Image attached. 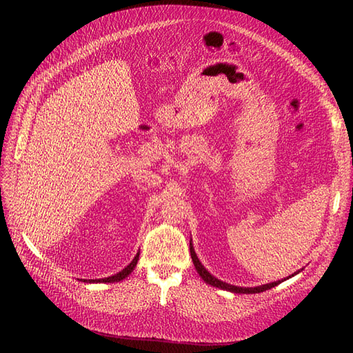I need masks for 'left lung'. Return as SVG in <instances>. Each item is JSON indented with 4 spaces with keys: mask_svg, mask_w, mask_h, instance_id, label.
<instances>
[{
    "mask_svg": "<svg viewBox=\"0 0 353 353\" xmlns=\"http://www.w3.org/2000/svg\"><path fill=\"white\" fill-rule=\"evenodd\" d=\"M190 253H191V259H193V263L196 266V271L199 272V275L201 276V280L205 281L206 284H210L213 287H218V288H222V290H227V292H231V293H240V294H253V293H261V292H265V290H270V288L279 285L280 283L292 279V276H294L296 274L301 272V270L296 271L294 274L288 275L287 279H283V280H279V281H274V283H268V284H263V285H256V287H239V285H232V284H228L225 281H221L218 280L216 276H213L205 266H203V263L199 261L197 254L194 252V248H193V243H191L190 240Z\"/></svg>",
    "mask_w": 353,
    "mask_h": 353,
    "instance_id": "8db88e82",
    "label": "left lung"
}]
</instances>
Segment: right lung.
I'll return each mask as SVG.
<instances>
[{
  "mask_svg": "<svg viewBox=\"0 0 353 353\" xmlns=\"http://www.w3.org/2000/svg\"><path fill=\"white\" fill-rule=\"evenodd\" d=\"M138 258H140V252H138L135 254V258L131 261V263L126 266V268H123L121 272H117L114 275H110V276H105V279H99V280H79V281H83V283H117V281H122L123 279H126L128 275H130L134 268L137 266V262H138Z\"/></svg>",
  "mask_w": 353,
  "mask_h": 353,
  "instance_id": "1",
  "label": "right lung"
}]
</instances>
